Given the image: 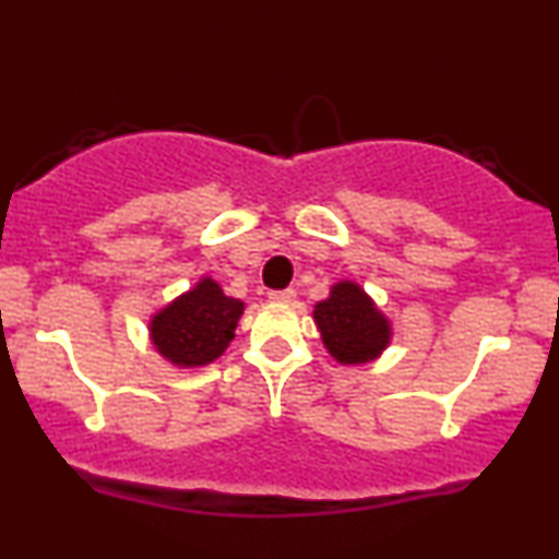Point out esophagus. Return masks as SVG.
<instances>
[{"instance_id": "obj_1", "label": "esophagus", "mask_w": 559, "mask_h": 559, "mask_svg": "<svg viewBox=\"0 0 559 559\" xmlns=\"http://www.w3.org/2000/svg\"><path fill=\"white\" fill-rule=\"evenodd\" d=\"M267 299L278 301V305H292V301L297 299V292H294V288H284V292H271V294H267Z\"/></svg>"}]
</instances>
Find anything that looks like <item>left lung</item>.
I'll use <instances>...</instances> for the list:
<instances>
[{
    "instance_id": "left-lung-1",
    "label": "left lung",
    "mask_w": 559,
    "mask_h": 559,
    "mask_svg": "<svg viewBox=\"0 0 559 559\" xmlns=\"http://www.w3.org/2000/svg\"><path fill=\"white\" fill-rule=\"evenodd\" d=\"M322 346L338 365L374 361L393 341V322L352 278H341L312 312Z\"/></svg>"
}]
</instances>
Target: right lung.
<instances>
[{"instance_id":"add662e5","label":"right lung","mask_w":559,"mask_h":559,"mask_svg":"<svg viewBox=\"0 0 559 559\" xmlns=\"http://www.w3.org/2000/svg\"><path fill=\"white\" fill-rule=\"evenodd\" d=\"M245 301L226 297L211 275L181 292L147 320V338L171 367L194 369L218 359L234 341Z\"/></svg>"}]
</instances>
